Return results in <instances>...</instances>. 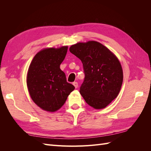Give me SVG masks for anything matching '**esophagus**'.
<instances>
[{"instance_id": "1", "label": "esophagus", "mask_w": 151, "mask_h": 151, "mask_svg": "<svg viewBox=\"0 0 151 151\" xmlns=\"http://www.w3.org/2000/svg\"><path fill=\"white\" fill-rule=\"evenodd\" d=\"M73 85L76 88H77V87H78V83H77V82H74V83H73Z\"/></svg>"}]
</instances>
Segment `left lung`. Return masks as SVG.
I'll return each instance as SVG.
<instances>
[{
  "label": "left lung",
  "mask_w": 151,
  "mask_h": 151,
  "mask_svg": "<svg viewBox=\"0 0 151 151\" xmlns=\"http://www.w3.org/2000/svg\"><path fill=\"white\" fill-rule=\"evenodd\" d=\"M83 64L85 78L79 92L95 109L106 107L119 93L123 83L120 61L110 50L95 41L77 43L69 48Z\"/></svg>",
  "instance_id": "1"
}]
</instances>
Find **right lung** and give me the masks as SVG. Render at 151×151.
Masks as SVG:
<instances>
[{
    "instance_id": "right-lung-1",
    "label": "right lung",
    "mask_w": 151,
    "mask_h": 151,
    "mask_svg": "<svg viewBox=\"0 0 151 151\" xmlns=\"http://www.w3.org/2000/svg\"><path fill=\"white\" fill-rule=\"evenodd\" d=\"M67 46L48 48L38 52L32 60L27 74V86L32 100L45 111L60 109L75 87L68 83L60 68Z\"/></svg>"
}]
</instances>
